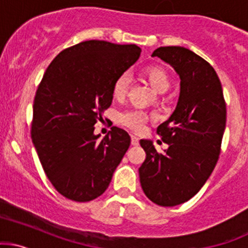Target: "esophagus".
Wrapping results in <instances>:
<instances>
[{"mask_svg":"<svg viewBox=\"0 0 248 248\" xmlns=\"http://www.w3.org/2000/svg\"><path fill=\"white\" fill-rule=\"evenodd\" d=\"M132 145L138 146L139 145V138L135 137V135H132Z\"/></svg>","mask_w":248,"mask_h":248,"instance_id":"34e87169","label":"esophagus"}]
</instances>
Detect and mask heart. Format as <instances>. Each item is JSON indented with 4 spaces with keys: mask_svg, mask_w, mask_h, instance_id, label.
<instances>
[{
    "mask_svg": "<svg viewBox=\"0 0 248 248\" xmlns=\"http://www.w3.org/2000/svg\"><path fill=\"white\" fill-rule=\"evenodd\" d=\"M143 76L146 80L148 81L149 84L154 91L157 93H165L168 88H170V76L165 72L162 68L160 67H147L143 70ZM129 86V78L126 73L119 75L115 82L113 84V96L116 99H121L127 93V89ZM148 116L143 110L141 109H129L124 110L119 114L118 121L122 126L130 128L135 132H140L145 127Z\"/></svg>",
    "mask_w": 248,
    "mask_h": 248,
    "instance_id": "heart-1",
    "label": "heart"
}]
</instances>
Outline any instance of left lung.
Masks as SVG:
<instances>
[{"label":"left lung","instance_id":"1","mask_svg":"<svg viewBox=\"0 0 248 248\" xmlns=\"http://www.w3.org/2000/svg\"><path fill=\"white\" fill-rule=\"evenodd\" d=\"M152 56L175 70L180 94L172 115L156 129L168 148L157 153L151 140H140L146 160L139 175L149 200L173 207L194 197L213 172L226 127V103L216 70L192 50L160 47Z\"/></svg>","mask_w":248,"mask_h":248}]
</instances>
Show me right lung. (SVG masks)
I'll use <instances>...</instances> for the list:
<instances>
[{
  "label": "right lung",
  "mask_w": 248,
  "mask_h": 248,
  "mask_svg": "<svg viewBox=\"0 0 248 248\" xmlns=\"http://www.w3.org/2000/svg\"><path fill=\"white\" fill-rule=\"evenodd\" d=\"M137 45L84 41L49 64L32 105L31 140L46 175L67 199L87 202L109 186L130 145L113 127L100 140L94 124L111 105L113 84L140 58Z\"/></svg>",
  "instance_id": "right-lung-1"
}]
</instances>
